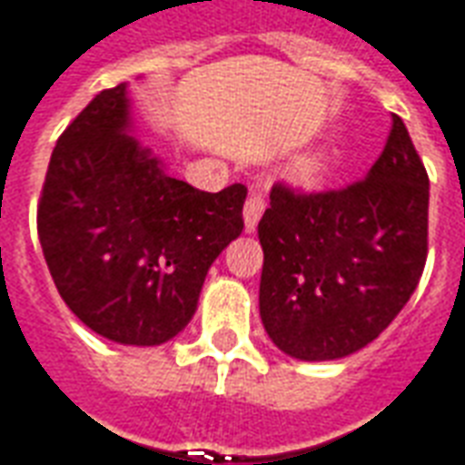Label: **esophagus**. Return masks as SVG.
<instances>
[{
    "label": "esophagus",
    "mask_w": 465,
    "mask_h": 465,
    "mask_svg": "<svg viewBox=\"0 0 465 465\" xmlns=\"http://www.w3.org/2000/svg\"><path fill=\"white\" fill-rule=\"evenodd\" d=\"M262 210H265V198L260 193H250L242 205V220H245V232L252 235L257 230V223L262 218Z\"/></svg>",
    "instance_id": "34e87169"
}]
</instances>
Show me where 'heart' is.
<instances>
[{"mask_svg": "<svg viewBox=\"0 0 465 465\" xmlns=\"http://www.w3.org/2000/svg\"><path fill=\"white\" fill-rule=\"evenodd\" d=\"M331 165H334V158L330 153H307L294 158L290 165H287V175L292 178L294 183L300 185H320L327 175H330Z\"/></svg>", "mask_w": 465, "mask_h": 465, "instance_id": "1", "label": "heart"}]
</instances>
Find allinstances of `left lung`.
Masks as SVG:
<instances>
[{
	"label": "left lung",
	"mask_w": 465,
	"mask_h": 465,
	"mask_svg": "<svg viewBox=\"0 0 465 465\" xmlns=\"http://www.w3.org/2000/svg\"><path fill=\"white\" fill-rule=\"evenodd\" d=\"M265 252L260 317L287 357L331 361L374 341L426 265L429 175L404 121L364 181L294 195L282 185L257 225Z\"/></svg>",
	"instance_id": "obj_1"
}]
</instances>
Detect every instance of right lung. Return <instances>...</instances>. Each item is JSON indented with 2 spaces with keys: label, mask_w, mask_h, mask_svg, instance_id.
I'll return each instance as SVG.
<instances>
[{
  "label": "right lung",
  "mask_w": 465,
  "mask_h": 465,
  "mask_svg": "<svg viewBox=\"0 0 465 465\" xmlns=\"http://www.w3.org/2000/svg\"><path fill=\"white\" fill-rule=\"evenodd\" d=\"M131 106L118 84L61 134L36 223L69 310L104 340L158 347L188 327L210 265L242 232L247 188L173 178L135 138Z\"/></svg>",
  "instance_id": "1"
}]
</instances>
